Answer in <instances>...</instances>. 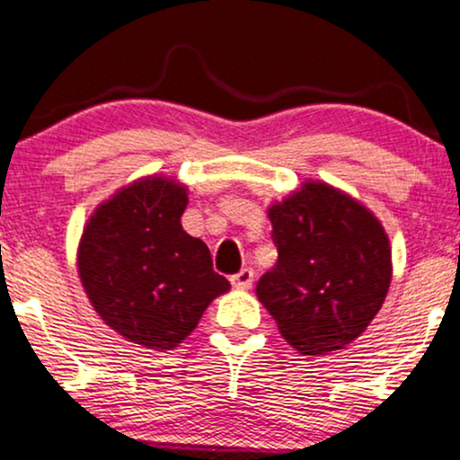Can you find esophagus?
I'll return each instance as SVG.
<instances>
[{
    "instance_id": "1",
    "label": "esophagus",
    "mask_w": 460,
    "mask_h": 460,
    "mask_svg": "<svg viewBox=\"0 0 460 460\" xmlns=\"http://www.w3.org/2000/svg\"><path fill=\"white\" fill-rule=\"evenodd\" d=\"M253 279H255L253 270L242 269L240 272H235V275L231 277V284H234V288H238V290H249V288L253 286Z\"/></svg>"
}]
</instances>
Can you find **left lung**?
<instances>
[{
    "label": "left lung",
    "mask_w": 460,
    "mask_h": 460,
    "mask_svg": "<svg viewBox=\"0 0 460 460\" xmlns=\"http://www.w3.org/2000/svg\"><path fill=\"white\" fill-rule=\"evenodd\" d=\"M277 264L257 299L305 356L342 349L369 327L391 284L385 226L351 196L305 183L269 209Z\"/></svg>",
    "instance_id": "obj_1"
}]
</instances>
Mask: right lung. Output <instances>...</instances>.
Returning a JSON list of instances; mask_svg holds the SVG:
<instances>
[{
    "label": "right lung",
    "instance_id": "obj_1",
    "mask_svg": "<svg viewBox=\"0 0 460 460\" xmlns=\"http://www.w3.org/2000/svg\"><path fill=\"white\" fill-rule=\"evenodd\" d=\"M188 191L148 176L119 190L84 226L78 270L91 305L119 336L172 349L229 290L203 240L181 226Z\"/></svg>",
    "mask_w": 460,
    "mask_h": 460
}]
</instances>
